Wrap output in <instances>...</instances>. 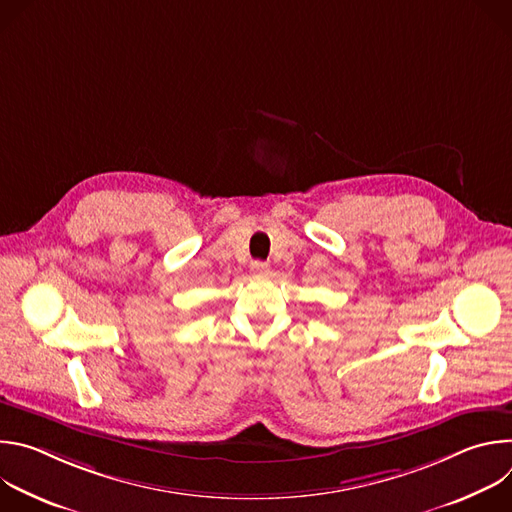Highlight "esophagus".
<instances>
[{"mask_svg":"<svg viewBox=\"0 0 512 512\" xmlns=\"http://www.w3.org/2000/svg\"><path fill=\"white\" fill-rule=\"evenodd\" d=\"M251 269H253V273H257V275H267V273H269V265L263 263V261H253V263H251Z\"/></svg>","mask_w":512,"mask_h":512,"instance_id":"1","label":"esophagus"}]
</instances>
